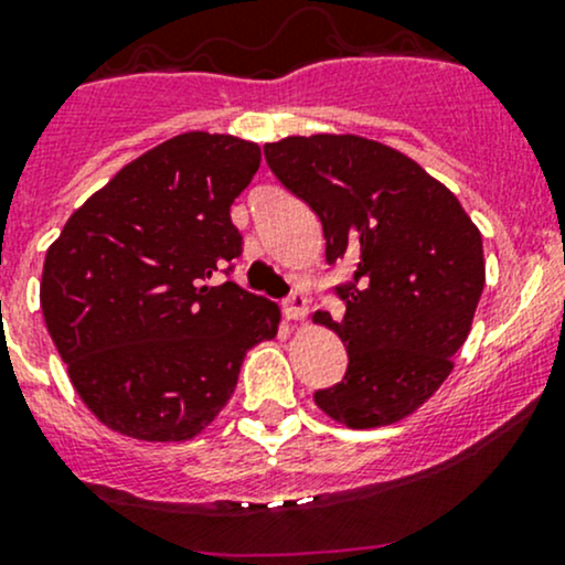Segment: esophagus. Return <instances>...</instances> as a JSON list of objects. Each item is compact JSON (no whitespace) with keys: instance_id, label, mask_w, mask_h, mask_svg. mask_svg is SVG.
Masks as SVG:
<instances>
[{"instance_id":"obj_1","label":"esophagus","mask_w":565,"mask_h":565,"mask_svg":"<svg viewBox=\"0 0 565 565\" xmlns=\"http://www.w3.org/2000/svg\"><path fill=\"white\" fill-rule=\"evenodd\" d=\"M282 312L288 320H301L307 315V296L299 294V290H294V294L285 296L282 301Z\"/></svg>"}]
</instances>
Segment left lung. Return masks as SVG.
Returning a JSON list of instances; mask_svg holds the SVG:
<instances>
[{
    "label": "left lung",
    "instance_id": "obj_1",
    "mask_svg": "<svg viewBox=\"0 0 565 565\" xmlns=\"http://www.w3.org/2000/svg\"><path fill=\"white\" fill-rule=\"evenodd\" d=\"M271 174L320 217L326 264H355L331 285L348 372L315 404L350 428L415 412L452 372L484 288L482 236L458 199L412 159L363 137H288L264 145Z\"/></svg>",
    "mask_w": 565,
    "mask_h": 565
}]
</instances>
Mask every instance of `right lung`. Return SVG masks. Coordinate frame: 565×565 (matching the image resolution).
Segmentation results:
<instances>
[{"instance_id":"1","label":"right lung","mask_w":565,"mask_h":565,"mask_svg":"<svg viewBox=\"0 0 565 565\" xmlns=\"http://www.w3.org/2000/svg\"><path fill=\"white\" fill-rule=\"evenodd\" d=\"M258 163L256 142L188 131L126 163L47 247L45 326L107 428L191 439L232 398L247 350L277 333V307L232 282L228 210Z\"/></svg>"}]
</instances>
